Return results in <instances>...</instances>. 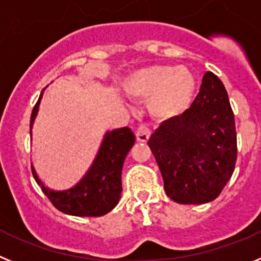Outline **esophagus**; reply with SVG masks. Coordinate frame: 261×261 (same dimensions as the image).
Returning a JSON list of instances; mask_svg holds the SVG:
<instances>
[{
    "instance_id": "1",
    "label": "esophagus",
    "mask_w": 261,
    "mask_h": 261,
    "mask_svg": "<svg viewBox=\"0 0 261 261\" xmlns=\"http://www.w3.org/2000/svg\"><path fill=\"white\" fill-rule=\"evenodd\" d=\"M149 138H151V130L145 125L139 126V128L136 130V139H138V142L147 143Z\"/></svg>"
}]
</instances>
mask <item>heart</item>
<instances>
[{"instance_id": "obj_1", "label": "heart", "mask_w": 261, "mask_h": 261, "mask_svg": "<svg viewBox=\"0 0 261 261\" xmlns=\"http://www.w3.org/2000/svg\"><path fill=\"white\" fill-rule=\"evenodd\" d=\"M134 100L148 101V112L156 119H170L187 112L198 92V79L186 67L153 65L131 72L123 82Z\"/></svg>"}]
</instances>
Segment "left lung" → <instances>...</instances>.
Here are the masks:
<instances>
[{"label": "left lung", "instance_id": "obj_1", "mask_svg": "<svg viewBox=\"0 0 261 261\" xmlns=\"http://www.w3.org/2000/svg\"><path fill=\"white\" fill-rule=\"evenodd\" d=\"M148 145L171 200L180 204L215 200L237 163L236 121L222 82L206 71L190 109L163 122Z\"/></svg>", "mask_w": 261, "mask_h": 261}]
</instances>
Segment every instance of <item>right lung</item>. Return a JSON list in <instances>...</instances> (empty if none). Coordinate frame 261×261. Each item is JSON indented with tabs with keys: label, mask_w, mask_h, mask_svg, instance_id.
Instances as JSON below:
<instances>
[{
	"label": "right lung",
	"mask_w": 261,
	"mask_h": 261,
	"mask_svg": "<svg viewBox=\"0 0 261 261\" xmlns=\"http://www.w3.org/2000/svg\"><path fill=\"white\" fill-rule=\"evenodd\" d=\"M45 90V88H44ZM43 90V92H44ZM40 95L31 114L32 128L39 112ZM135 143V135L128 127L108 131L95 161L81 182L66 191H53L44 186L32 166V174L51 204L61 212L79 217H98L113 210L121 198V174L123 161Z\"/></svg>",
	"instance_id": "obj_1"
}]
</instances>
